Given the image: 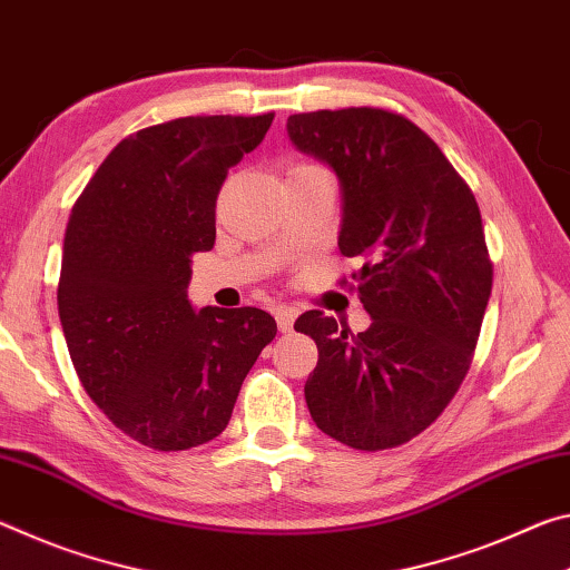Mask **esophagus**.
Returning a JSON list of instances; mask_svg holds the SVG:
<instances>
[{
    "label": "esophagus",
    "mask_w": 570,
    "mask_h": 570,
    "mask_svg": "<svg viewBox=\"0 0 570 570\" xmlns=\"http://www.w3.org/2000/svg\"><path fill=\"white\" fill-rule=\"evenodd\" d=\"M297 318V307L293 305H277L275 307V321H277V328L283 333H291L293 325Z\"/></svg>",
    "instance_id": "obj_1"
}]
</instances>
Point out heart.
<instances>
[{"label": "heart", "mask_w": 570, "mask_h": 570, "mask_svg": "<svg viewBox=\"0 0 570 570\" xmlns=\"http://www.w3.org/2000/svg\"><path fill=\"white\" fill-rule=\"evenodd\" d=\"M315 171H323V169L311 161H295L291 169H287V174H315Z\"/></svg>", "instance_id": "1"}]
</instances>
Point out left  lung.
Wrapping results in <instances>:
<instances>
[{
	"label": "left lung",
	"mask_w": 570,
	"mask_h": 570,
	"mask_svg": "<svg viewBox=\"0 0 570 570\" xmlns=\"http://www.w3.org/2000/svg\"><path fill=\"white\" fill-rule=\"evenodd\" d=\"M287 134L338 176V247L363 263L351 291L371 315L363 333L323 311L295 321L318 346L307 409L341 444L391 450L422 434L470 371L492 291L480 207L442 148L394 110L295 114Z\"/></svg>",
	"instance_id": "left-lung-1"
}]
</instances>
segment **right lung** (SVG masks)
Listing matches in <instances>:
<instances>
[{
  "label": "right lung",
  "mask_w": 570,
  "mask_h": 570,
  "mask_svg": "<svg viewBox=\"0 0 570 570\" xmlns=\"http://www.w3.org/2000/svg\"><path fill=\"white\" fill-rule=\"evenodd\" d=\"M275 114L189 116L124 138L75 202L58 311L78 379L130 440L181 452L219 436L277 323L259 307H202L191 257L217 237L224 179Z\"/></svg>",
  "instance_id": "add662e5"
}]
</instances>
